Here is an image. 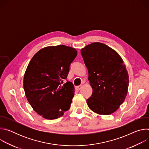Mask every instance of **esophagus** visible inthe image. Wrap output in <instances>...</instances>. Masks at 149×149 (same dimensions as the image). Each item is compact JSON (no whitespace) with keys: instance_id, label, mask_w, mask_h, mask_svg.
<instances>
[{"instance_id":"34e87169","label":"esophagus","mask_w":149,"mask_h":149,"mask_svg":"<svg viewBox=\"0 0 149 149\" xmlns=\"http://www.w3.org/2000/svg\"><path fill=\"white\" fill-rule=\"evenodd\" d=\"M82 88V86H79L75 87V90L76 91H79V90H81Z\"/></svg>"}]
</instances>
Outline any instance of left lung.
<instances>
[{"mask_svg": "<svg viewBox=\"0 0 149 149\" xmlns=\"http://www.w3.org/2000/svg\"><path fill=\"white\" fill-rule=\"evenodd\" d=\"M93 88L87 100L88 107L95 113L109 115L123 104L129 88V75L123 60L114 49L100 42L81 49Z\"/></svg>", "mask_w": 149, "mask_h": 149, "instance_id": "1", "label": "left lung"}]
</instances>
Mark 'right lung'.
<instances>
[{"mask_svg":"<svg viewBox=\"0 0 149 149\" xmlns=\"http://www.w3.org/2000/svg\"><path fill=\"white\" fill-rule=\"evenodd\" d=\"M75 48L63 45L44 48L29 62L24 77V88L30 105L39 115L56 119L68 110L74 95L71 82L67 79L75 58Z\"/></svg>","mask_w":149,"mask_h":149,"instance_id":"1","label":"right lung"}]
</instances>
